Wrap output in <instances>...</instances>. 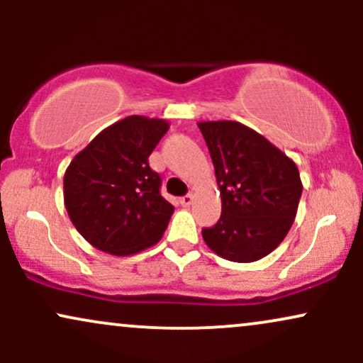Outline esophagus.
Segmentation results:
<instances>
[{
    "label": "esophagus",
    "instance_id": "esophagus-1",
    "mask_svg": "<svg viewBox=\"0 0 363 363\" xmlns=\"http://www.w3.org/2000/svg\"><path fill=\"white\" fill-rule=\"evenodd\" d=\"M179 201H181L182 206H191V205H193V196L186 194V196H182V198L179 199Z\"/></svg>",
    "mask_w": 363,
    "mask_h": 363
}]
</instances>
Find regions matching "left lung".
I'll return each mask as SVG.
<instances>
[{
	"label": "left lung",
	"mask_w": 363,
	"mask_h": 363,
	"mask_svg": "<svg viewBox=\"0 0 363 363\" xmlns=\"http://www.w3.org/2000/svg\"><path fill=\"white\" fill-rule=\"evenodd\" d=\"M213 160L222 216L203 228L208 247L234 262L274 251L289 234L302 181L297 165L264 136L237 121L198 123Z\"/></svg>",
	"instance_id": "left-lung-1"
}]
</instances>
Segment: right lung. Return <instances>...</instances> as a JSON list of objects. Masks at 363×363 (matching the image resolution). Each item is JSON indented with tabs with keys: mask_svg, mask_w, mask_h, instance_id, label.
Masks as SVG:
<instances>
[{
	"mask_svg": "<svg viewBox=\"0 0 363 363\" xmlns=\"http://www.w3.org/2000/svg\"><path fill=\"white\" fill-rule=\"evenodd\" d=\"M167 131L165 119L128 116L102 129L66 169V211L99 251L131 256L164 235L174 206L162 198L148 157Z\"/></svg>",
	"mask_w": 363,
	"mask_h": 363,
	"instance_id": "obj_1",
	"label": "right lung"
}]
</instances>
